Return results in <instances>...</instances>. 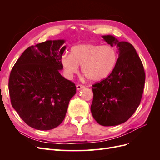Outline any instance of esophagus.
<instances>
[{
	"mask_svg": "<svg viewBox=\"0 0 160 160\" xmlns=\"http://www.w3.org/2000/svg\"><path fill=\"white\" fill-rule=\"evenodd\" d=\"M76 88H77V90H80V89H83L85 87L83 86V85H77V86H76Z\"/></svg>",
	"mask_w": 160,
	"mask_h": 160,
	"instance_id": "esophagus-1",
	"label": "esophagus"
}]
</instances>
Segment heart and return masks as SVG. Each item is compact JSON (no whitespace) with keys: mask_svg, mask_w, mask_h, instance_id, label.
<instances>
[{"mask_svg":"<svg viewBox=\"0 0 160 160\" xmlns=\"http://www.w3.org/2000/svg\"><path fill=\"white\" fill-rule=\"evenodd\" d=\"M118 59V52L112 46L84 43L72 47L71 54L62 55L61 63L68 77L77 72L81 65V71L90 81L98 82L113 72Z\"/></svg>","mask_w":160,"mask_h":160,"instance_id":"heart-1","label":"heart"}]
</instances>
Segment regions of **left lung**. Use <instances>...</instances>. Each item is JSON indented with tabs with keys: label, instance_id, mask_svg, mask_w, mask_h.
I'll list each match as a JSON object with an SVG mask.
<instances>
[{
	"label": "left lung",
	"instance_id": "obj_1",
	"mask_svg": "<svg viewBox=\"0 0 160 160\" xmlns=\"http://www.w3.org/2000/svg\"><path fill=\"white\" fill-rule=\"evenodd\" d=\"M103 40L118 50V59L113 72L99 83L92 85L93 99L91 111L103 126H114L128 121L140 104L146 75L141 59L133 46L119 41L113 35Z\"/></svg>",
	"mask_w": 160,
	"mask_h": 160
}]
</instances>
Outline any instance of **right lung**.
Segmentation results:
<instances>
[{
  "mask_svg": "<svg viewBox=\"0 0 160 160\" xmlns=\"http://www.w3.org/2000/svg\"><path fill=\"white\" fill-rule=\"evenodd\" d=\"M64 39L48 40L22 52L10 74L8 89L12 108L30 127L54 129L62 122L75 85L62 77Z\"/></svg>",
  "mask_w": 160,
  "mask_h": 160,
  "instance_id": "right-lung-1",
  "label": "right lung"
}]
</instances>
